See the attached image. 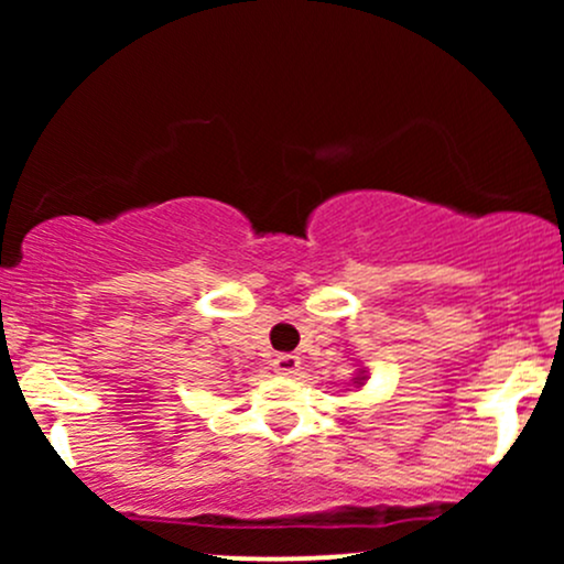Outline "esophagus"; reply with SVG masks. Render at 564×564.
I'll return each mask as SVG.
<instances>
[{"label": "esophagus", "mask_w": 564, "mask_h": 564, "mask_svg": "<svg viewBox=\"0 0 564 564\" xmlns=\"http://www.w3.org/2000/svg\"><path fill=\"white\" fill-rule=\"evenodd\" d=\"M273 371L275 373H283V377H291V373L300 371V358H296V355H291V352L275 355Z\"/></svg>", "instance_id": "34e87169"}]
</instances>
